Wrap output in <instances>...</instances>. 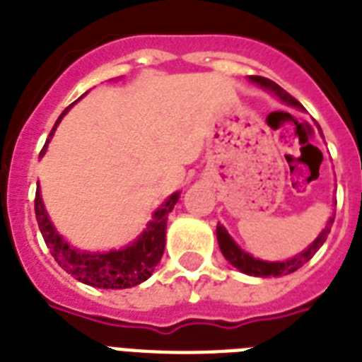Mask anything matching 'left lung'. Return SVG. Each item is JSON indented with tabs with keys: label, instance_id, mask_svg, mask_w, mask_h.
<instances>
[{
	"label": "left lung",
	"instance_id": "left-lung-1",
	"mask_svg": "<svg viewBox=\"0 0 362 362\" xmlns=\"http://www.w3.org/2000/svg\"><path fill=\"white\" fill-rule=\"evenodd\" d=\"M250 82L257 84L259 88H263L264 92L272 93L274 98H278L284 105H289V107H295L298 110H304L303 105L298 103L297 99L291 98L289 93L280 88L276 82H272L270 78H264V76H247ZM337 204V203H334ZM334 223V210H332L331 218L327 220L325 227L321 229V233L314 238V242L310 244L308 247H304L303 252H298L297 255H293L289 259H284V261H264V259L253 257L252 253H247L246 250H242L237 242L233 240V237L227 233V229L221 223H218L216 227V237H218V244H220V250L223 253V257L229 261V263L238 269L240 272L247 276H255V278H280V276H287L298 270L303 264H306L310 259L314 257L315 252L323 246V242L327 240L329 233H331V227Z\"/></svg>",
	"mask_w": 362,
	"mask_h": 362
}]
</instances>
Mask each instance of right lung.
I'll list each match as a JSON object with an SVG mask.
<instances>
[{
    "label": "right lung",
    "mask_w": 362,
    "mask_h": 362,
    "mask_svg": "<svg viewBox=\"0 0 362 362\" xmlns=\"http://www.w3.org/2000/svg\"><path fill=\"white\" fill-rule=\"evenodd\" d=\"M69 109L64 110V115L59 116L50 131L47 144L42 148L41 158L47 152L54 131ZM178 199H180V192L169 195L161 203V206H158V210H153L152 220L148 221L144 231L135 240L120 250H107V252H88V250L71 246L54 227L52 220L45 209V203H42L39 184H37L35 193V216L48 250L67 274H71L82 284L101 287V289H127V287L139 286L142 281H146L152 276L156 264L161 261L165 250L167 216L169 212H173Z\"/></svg>",
    "instance_id": "1"
}]
</instances>
